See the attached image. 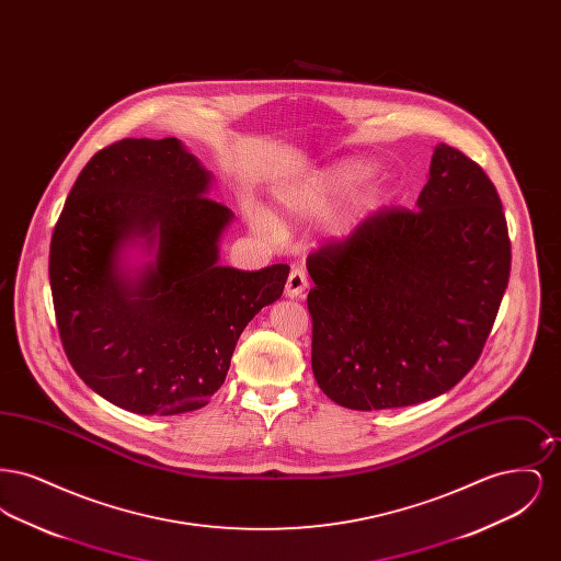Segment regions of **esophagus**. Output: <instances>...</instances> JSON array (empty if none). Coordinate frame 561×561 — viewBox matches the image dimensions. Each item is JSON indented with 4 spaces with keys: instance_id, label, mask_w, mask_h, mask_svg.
<instances>
[{
    "instance_id": "1",
    "label": "esophagus",
    "mask_w": 561,
    "mask_h": 561,
    "mask_svg": "<svg viewBox=\"0 0 561 561\" xmlns=\"http://www.w3.org/2000/svg\"><path fill=\"white\" fill-rule=\"evenodd\" d=\"M307 286H309V282H307L305 268L294 267L288 275V282H286V296H290V298L302 296Z\"/></svg>"
}]
</instances>
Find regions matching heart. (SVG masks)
Wrapping results in <instances>:
<instances>
[{
  "label": "heart",
  "instance_id": "heart-1",
  "mask_svg": "<svg viewBox=\"0 0 561 561\" xmlns=\"http://www.w3.org/2000/svg\"><path fill=\"white\" fill-rule=\"evenodd\" d=\"M373 174V165L364 160H341L323 170L313 172L296 187L279 193V204L290 216L311 218L325 213L339 199H343L355 187H359ZM259 229L268 236H279V222L263 213L252 214Z\"/></svg>",
  "mask_w": 561,
  "mask_h": 561
}]
</instances>
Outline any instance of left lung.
I'll return each instance as SVG.
<instances>
[{
	"label": "left lung",
	"instance_id": "left-lung-1",
	"mask_svg": "<svg viewBox=\"0 0 561 561\" xmlns=\"http://www.w3.org/2000/svg\"><path fill=\"white\" fill-rule=\"evenodd\" d=\"M311 366L351 410L450 391L480 359L511 271L496 187L462 151L437 145L416 210L380 208L309 254Z\"/></svg>",
	"mask_w": 561,
	"mask_h": 561
}]
</instances>
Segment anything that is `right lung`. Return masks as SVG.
I'll use <instances>...</instances> for the list:
<instances>
[{"instance_id":"add662e5","label":"right lung","mask_w":561,"mask_h":561,"mask_svg":"<svg viewBox=\"0 0 561 561\" xmlns=\"http://www.w3.org/2000/svg\"><path fill=\"white\" fill-rule=\"evenodd\" d=\"M210 172L176 138H124L81 170L50 243L62 348L81 380L136 414L204 408L225 382L243 328L275 302L290 267L218 265L233 213L210 199ZM159 241L130 278L124 242Z\"/></svg>"}]
</instances>
